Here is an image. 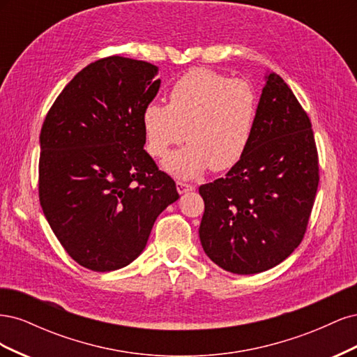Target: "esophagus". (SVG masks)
<instances>
[{
	"label": "esophagus",
	"mask_w": 357,
	"mask_h": 357,
	"mask_svg": "<svg viewBox=\"0 0 357 357\" xmlns=\"http://www.w3.org/2000/svg\"><path fill=\"white\" fill-rule=\"evenodd\" d=\"M195 189V186L190 185V183H186V181H177V190L178 193H186L189 190H193Z\"/></svg>",
	"instance_id": "obj_1"
}]
</instances>
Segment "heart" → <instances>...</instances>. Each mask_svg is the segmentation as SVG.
<instances>
[{"label":"heart","mask_w":357,"mask_h":357,"mask_svg":"<svg viewBox=\"0 0 357 357\" xmlns=\"http://www.w3.org/2000/svg\"><path fill=\"white\" fill-rule=\"evenodd\" d=\"M256 117L257 93L252 83L193 68L172 83L167 105H146L144 146L150 156L164 159L186 138L189 143L165 162L167 171L180 178H193L207 168L226 171L244 156Z\"/></svg>","instance_id":"obj_1"}]
</instances>
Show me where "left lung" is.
Instances as JSON below:
<instances>
[{
  "label": "left lung",
  "instance_id": "1",
  "mask_svg": "<svg viewBox=\"0 0 357 357\" xmlns=\"http://www.w3.org/2000/svg\"><path fill=\"white\" fill-rule=\"evenodd\" d=\"M319 180L310 117L271 73L244 156L225 178L199 188L204 252L234 274L262 273L283 262L307 232Z\"/></svg>",
  "mask_w": 357,
  "mask_h": 357
}]
</instances>
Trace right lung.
I'll return each instance as SVG.
<instances>
[{
	"label": "right lung",
	"instance_id": "right-lung-1",
	"mask_svg": "<svg viewBox=\"0 0 357 357\" xmlns=\"http://www.w3.org/2000/svg\"><path fill=\"white\" fill-rule=\"evenodd\" d=\"M158 67L107 56L63 88L41 126L38 197L66 252L105 273L144 250L158 215L178 199L176 181L144 150L142 116Z\"/></svg>",
	"mask_w": 357,
	"mask_h": 357
}]
</instances>
